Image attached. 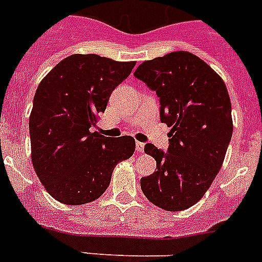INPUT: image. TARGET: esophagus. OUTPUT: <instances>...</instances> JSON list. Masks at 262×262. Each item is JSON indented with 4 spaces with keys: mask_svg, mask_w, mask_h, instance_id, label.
Wrapping results in <instances>:
<instances>
[{
    "mask_svg": "<svg viewBox=\"0 0 262 262\" xmlns=\"http://www.w3.org/2000/svg\"><path fill=\"white\" fill-rule=\"evenodd\" d=\"M144 148H145L144 142H140V141L136 142V150H137L138 153H142V151H144Z\"/></svg>",
    "mask_w": 262,
    "mask_h": 262,
    "instance_id": "esophagus-1",
    "label": "esophagus"
}]
</instances>
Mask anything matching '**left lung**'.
I'll return each mask as SVG.
<instances>
[{
    "mask_svg": "<svg viewBox=\"0 0 262 262\" xmlns=\"http://www.w3.org/2000/svg\"><path fill=\"white\" fill-rule=\"evenodd\" d=\"M135 77L155 90L160 120L172 127L168 151L145 145L157 170L142 177V192L161 209L185 210L205 194L225 158L233 133L228 89L208 63L189 52L145 61Z\"/></svg>",
    "mask_w": 262,
    "mask_h": 262,
    "instance_id": "obj_1",
    "label": "left lung"
}]
</instances>
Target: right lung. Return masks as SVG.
Listing matches in <instances>:
<instances>
[{
  "instance_id": "obj_1",
  "label": "right lung",
  "mask_w": 262,
  "mask_h": 262,
  "mask_svg": "<svg viewBox=\"0 0 262 262\" xmlns=\"http://www.w3.org/2000/svg\"><path fill=\"white\" fill-rule=\"evenodd\" d=\"M136 62L97 54H73L39 82L29 118L32 162L53 199L67 205L97 200L111 184L114 166L136 149L135 138L93 132L112 92Z\"/></svg>"
}]
</instances>
